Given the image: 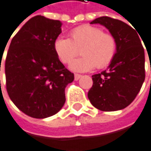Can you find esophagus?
Instances as JSON below:
<instances>
[{"label": "esophagus", "instance_id": "34e87169", "mask_svg": "<svg viewBox=\"0 0 151 151\" xmlns=\"http://www.w3.org/2000/svg\"><path fill=\"white\" fill-rule=\"evenodd\" d=\"M81 78V74H75V75H74V79H75V81H79Z\"/></svg>", "mask_w": 151, "mask_h": 151}]
</instances>
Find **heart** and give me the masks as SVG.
<instances>
[{
	"mask_svg": "<svg viewBox=\"0 0 151 151\" xmlns=\"http://www.w3.org/2000/svg\"><path fill=\"white\" fill-rule=\"evenodd\" d=\"M81 48L83 56L72 59ZM53 49L63 63L70 64V69L77 72L89 71L96 66L101 69L107 66L114 58L117 43L115 38L103 30L90 25H84L73 29L70 39L59 37L53 43Z\"/></svg>",
	"mask_w": 151,
	"mask_h": 151,
	"instance_id": "heart-1",
	"label": "heart"
}]
</instances>
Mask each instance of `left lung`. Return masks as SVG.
Returning a JSON list of instances; mask_svg holds the SVG:
<instances>
[{
	"mask_svg": "<svg viewBox=\"0 0 151 151\" xmlns=\"http://www.w3.org/2000/svg\"><path fill=\"white\" fill-rule=\"evenodd\" d=\"M90 24L106 27L115 38L117 50L107 70L92 76L88 93L90 103L101 111H117L128 106L136 98L145 80V53L139 33L126 23L100 17Z\"/></svg>",
	"mask_w": 151,
	"mask_h": 151,
	"instance_id": "1",
	"label": "left lung"
}]
</instances>
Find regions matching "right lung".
I'll use <instances>...</instances> for the list:
<instances>
[{"label":"right lung","mask_w":151,"mask_h":151,"mask_svg":"<svg viewBox=\"0 0 151 151\" xmlns=\"http://www.w3.org/2000/svg\"><path fill=\"white\" fill-rule=\"evenodd\" d=\"M62 25L40 15L31 18L14 36L7 52V92L31 117L43 119L58 113L65 103V88L74 80L53 49Z\"/></svg>","instance_id":"add662e5"}]
</instances>
